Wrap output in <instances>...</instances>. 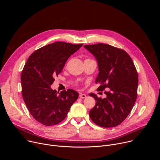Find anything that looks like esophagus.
<instances>
[{
    "label": "esophagus",
    "instance_id": "34e87169",
    "mask_svg": "<svg viewBox=\"0 0 160 160\" xmlns=\"http://www.w3.org/2000/svg\"><path fill=\"white\" fill-rule=\"evenodd\" d=\"M79 97H80L81 99H84V98H85L87 96H86V95H85V94H80Z\"/></svg>",
    "mask_w": 160,
    "mask_h": 160
}]
</instances>
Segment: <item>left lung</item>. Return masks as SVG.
Listing matches in <instances>:
<instances>
[{
	"label": "left lung",
	"mask_w": 160,
	"mask_h": 160,
	"mask_svg": "<svg viewBox=\"0 0 160 160\" xmlns=\"http://www.w3.org/2000/svg\"><path fill=\"white\" fill-rule=\"evenodd\" d=\"M98 61L99 74L96 83L98 91H103L101 99L90 94L96 105L89 111L90 118L96 125L105 128L122 123L131 112L138 96V75L130 56L124 50L105 43L85 45Z\"/></svg>",
	"instance_id": "obj_1"
}]
</instances>
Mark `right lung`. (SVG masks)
<instances>
[{"instance_id": "right-lung-1", "label": "right lung", "mask_w": 160, "mask_h": 160, "mask_svg": "<svg viewBox=\"0 0 160 160\" xmlns=\"http://www.w3.org/2000/svg\"><path fill=\"white\" fill-rule=\"evenodd\" d=\"M82 45L56 42L36 50L27 61L21 75L22 96L32 116L42 125L59 123L78 99L73 89L58 94L51 85L67 59Z\"/></svg>"}]
</instances>
